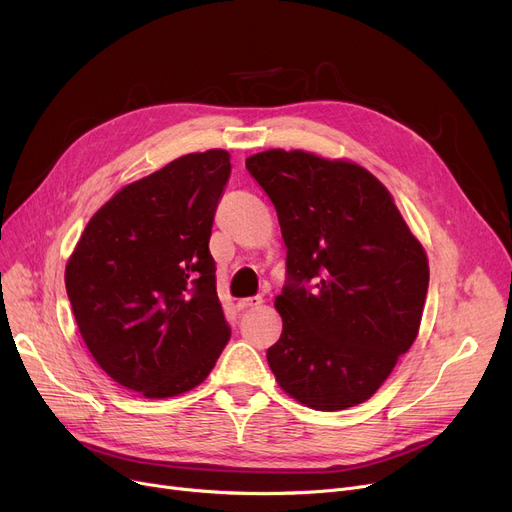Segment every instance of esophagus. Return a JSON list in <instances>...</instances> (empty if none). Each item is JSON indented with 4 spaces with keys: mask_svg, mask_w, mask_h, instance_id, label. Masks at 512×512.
<instances>
[{
    "mask_svg": "<svg viewBox=\"0 0 512 512\" xmlns=\"http://www.w3.org/2000/svg\"><path fill=\"white\" fill-rule=\"evenodd\" d=\"M263 303L261 297H249V299H240L238 301V309H253V307H259Z\"/></svg>",
    "mask_w": 512,
    "mask_h": 512,
    "instance_id": "1",
    "label": "esophagus"
}]
</instances>
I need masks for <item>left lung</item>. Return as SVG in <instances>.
Masks as SVG:
<instances>
[{"instance_id": "1", "label": "left lung", "mask_w": 512, "mask_h": 512, "mask_svg": "<svg viewBox=\"0 0 512 512\" xmlns=\"http://www.w3.org/2000/svg\"><path fill=\"white\" fill-rule=\"evenodd\" d=\"M247 170L276 207L286 282L267 348L284 392L317 411L371 398L417 338L429 267L386 186L351 161L270 149Z\"/></svg>"}]
</instances>
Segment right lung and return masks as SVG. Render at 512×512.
Listing matches in <instances>:
<instances>
[{"label": "right lung", "mask_w": 512, "mask_h": 512, "mask_svg": "<svg viewBox=\"0 0 512 512\" xmlns=\"http://www.w3.org/2000/svg\"><path fill=\"white\" fill-rule=\"evenodd\" d=\"M230 170L228 151L211 149L124 186L93 215L66 265L93 359L145 398L199 386L230 340L209 253Z\"/></svg>", "instance_id": "obj_1"}]
</instances>
